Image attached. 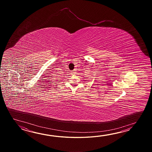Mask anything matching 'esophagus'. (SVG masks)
Segmentation results:
<instances>
[{
    "mask_svg": "<svg viewBox=\"0 0 152 152\" xmlns=\"http://www.w3.org/2000/svg\"><path fill=\"white\" fill-rule=\"evenodd\" d=\"M75 72L74 71H73L72 72H71V75H75Z\"/></svg>",
    "mask_w": 152,
    "mask_h": 152,
    "instance_id": "obj_1",
    "label": "esophagus"
}]
</instances>
